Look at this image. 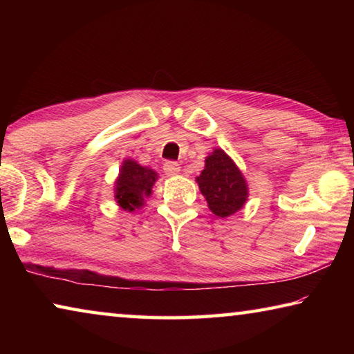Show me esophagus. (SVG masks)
<instances>
[{"label":"esophagus","mask_w":354,"mask_h":354,"mask_svg":"<svg viewBox=\"0 0 354 354\" xmlns=\"http://www.w3.org/2000/svg\"><path fill=\"white\" fill-rule=\"evenodd\" d=\"M164 171H165V175H169V176H176L178 173L181 171V167H179L178 162L169 160V162L164 164Z\"/></svg>","instance_id":"obj_1"}]
</instances>
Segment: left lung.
Wrapping results in <instances>:
<instances>
[{"label": "left lung", "mask_w": 354, "mask_h": 354, "mask_svg": "<svg viewBox=\"0 0 354 354\" xmlns=\"http://www.w3.org/2000/svg\"><path fill=\"white\" fill-rule=\"evenodd\" d=\"M196 183L207 207L220 218L241 211L250 195L243 173L221 148H215L207 156L205 170L196 176Z\"/></svg>", "instance_id": "1"}]
</instances>
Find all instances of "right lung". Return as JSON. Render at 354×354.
Instances as JSON below:
<instances>
[{
    "label": "right lung",
    "instance_id": "1",
    "mask_svg": "<svg viewBox=\"0 0 354 354\" xmlns=\"http://www.w3.org/2000/svg\"><path fill=\"white\" fill-rule=\"evenodd\" d=\"M158 178V173L149 167H143L134 159H124L113 183V198L120 209L127 212L140 209L145 205V198L151 195Z\"/></svg>",
    "mask_w": 354,
    "mask_h": 354
}]
</instances>
